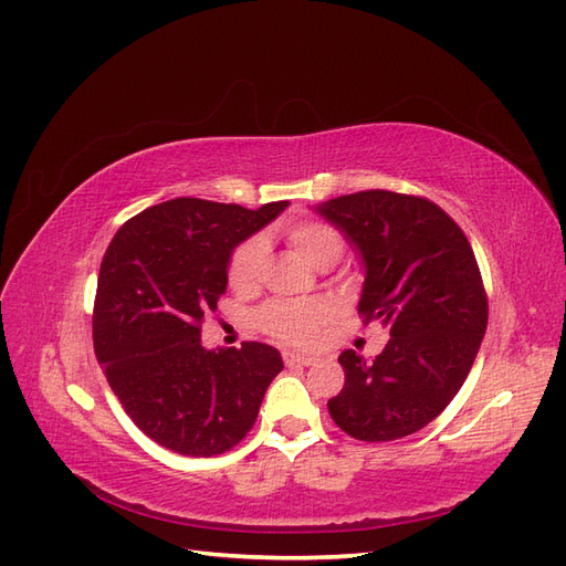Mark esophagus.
Here are the masks:
<instances>
[{"label":"esophagus","mask_w":566,"mask_h":566,"mask_svg":"<svg viewBox=\"0 0 566 566\" xmlns=\"http://www.w3.org/2000/svg\"><path fill=\"white\" fill-rule=\"evenodd\" d=\"M283 361H285V366H312V364H316V358L314 356H306V354L283 352Z\"/></svg>","instance_id":"1"}]
</instances>
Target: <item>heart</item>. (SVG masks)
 Here are the masks:
<instances>
[{
    "label": "heart",
    "instance_id": "heart-1",
    "mask_svg": "<svg viewBox=\"0 0 566 566\" xmlns=\"http://www.w3.org/2000/svg\"><path fill=\"white\" fill-rule=\"evenodd\" d=\"M285 241L293 245L306 262L314 266L333 264L342 254V235L325 221L297 219L283 229ZM266 264V241L262 235H252L231 252L229 260V285L235 293H252L260 285ZM331 321V306L323 300H271L254 314L260 328L287 345H314L323 325Z\"/></svg>",
    "mask_w": 566,
    "mask_h": 566
}]
</instances>
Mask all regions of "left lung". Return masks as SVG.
I'll list each match as a JSON object with an SVG mask.
<instances>
[{
	"mask_svg": "<svg viewBox=\"0 0 566 566\" xmlns=\"http://www.w3.org/2000/svg\"><path fill=\"white\" fill-rule=\"evenodd\" d=\"M361 254L364 321L389 328L368 364L342 352L345 387L328 401L339 430L361 441L413 434L451 403L465 382L489 321L472 245L427 198L358 191L314 208Z\"/></svg>",
	"mask_w": 566,
	"mask_h": 566,
	"instance_id": "1",
	"label": "left lung"
}]
</instances>
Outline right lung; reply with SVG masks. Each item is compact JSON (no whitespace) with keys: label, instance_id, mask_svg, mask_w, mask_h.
I'll list each match as a JSON object with an SVG mask.
<instances>
[{"label":"right lung","instance_id":"right-lung-1","mask_svg":"<svg viewBox=\"0 0 566 566\" xmlns=\"http://www.w3.org/2000/svg\"><path fill=\"white\" fill-rule=\"evenodd\" d=\"M287 205L175 198L113 235L98 271L94 352L127 416L160 447L210 458L252 430L283 358L262 342L205 349L200 323L224 295L231 252Z\"/></svg>","mask_w":566,"mask_h":566}]
</instances>
